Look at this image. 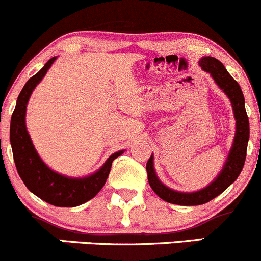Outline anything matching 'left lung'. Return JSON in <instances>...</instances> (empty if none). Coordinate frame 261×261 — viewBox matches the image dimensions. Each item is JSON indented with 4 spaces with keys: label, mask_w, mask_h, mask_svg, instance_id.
Wrapping results in <instances>:
<instances>
[{
    "label": "left lung",
    "mask_w": 261,
    "mask_h": 261,
    "mask_svg": "<svg viewBox=\"0 0 261 261\" xmlns=\"http://www.w3.org/2000/svg\"><path fill=\"white\" fill-rule=\"evenodd\" d=\"M199 67L204 72L210 73L215 83L222 89L223 93L230 99L232 106L233 117L236 120V131L233 136L232 146L227 155L222 169L217 177L204 188L196 192H179L169 188L158 178L154 168V155L151 154L146 163V172L149 184L152 191L165 202L180 206H198L210 202L215 197L220 196L228 188L240 175L246 158L247 141L250 136L249 118L245 110V98L239 83L226 70L225 65L213 57H203L198 62Z\"/></svg>",
    "instance_id": "left-lung-1"
}]
</instances>
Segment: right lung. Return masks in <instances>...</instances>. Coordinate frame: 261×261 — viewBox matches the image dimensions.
Segmentation results:
<instances>
[{"instance_id": "right-lung-1", "label": "right lung", "mask_w": 261, "mask_h": 261, "mask_svg": "<svg viewBox=\"0 0 261 261\" xmlns=\"http://www.w3.org/2000/svg\"><path fill=\"white\" fill-rule=\"evenodd\" d=\"M57 58L49 59L34 77L26 82L18 94L10 125V141L17 173L29 191L53 206L75 207L86 203L101 191L110 174L112 162L125 150L114 152L98 170L86 177H67L54 172L44 163L26 128V107L33 91L45 77Z\"/></svg>"}]
</instances>
